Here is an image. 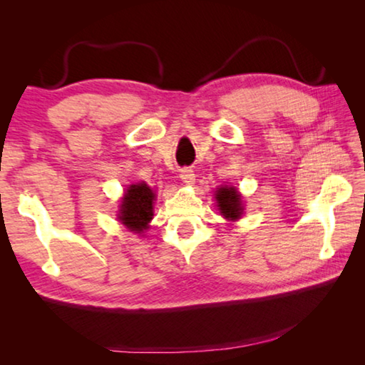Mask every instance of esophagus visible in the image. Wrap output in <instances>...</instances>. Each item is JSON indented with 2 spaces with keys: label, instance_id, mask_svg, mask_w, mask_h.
<instances>
[{
  "label": "esophagus",
  "instance_id": "esophagus-1",
  "mask_svg": "<svg viewBox=\"0 0 365 365\" xmlns=\"http://www.w3.org/2000/svg\"><path fill=\"white\" fill-rule=\"evenodd\" d=\"M180 178H182V182L187 183V185L195 183V174H193V170H191V169H183L180 172Z\"/></svg>",
  "mask_w": 365,
  "mask_h": 365
}]
</instances>
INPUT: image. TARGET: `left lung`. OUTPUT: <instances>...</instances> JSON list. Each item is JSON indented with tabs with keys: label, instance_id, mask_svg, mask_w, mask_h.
<instances>
[{
	"label": "left lung",
	"instance_id": "8db88e82",
	"mask_svg": "<svg viewBox=\"0 0 365 365\" xmlns=\"http://www.w3.org/2000/svg\"><path fill=\"white\" fill-rule=\"evenodd\" d=\"M215 200H217V206L220 209L222 215L225 219L237 220L243 212L242 206V196L235 187H222L215 191Z\"/></svg>",
	"mask_w": 365,
	"mask_h": 365
}]
</instances>
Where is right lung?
Instances as JSON below:
<instances>
[{
	"label": "right lung",
	"instance_id": "add662e5",
	"mask_svg": "<svg viewBox=\"0 0 365 365\" xmlns=\"http://www.w3.org/2000/svg\"><path fill=\"white\" fill-rule=\"evenodd\" d=\"M154 193L146 183L132 185L122 197L119 219L123 225L135 233H141L148 228L153 219Z\"/></svg>",
	"mask_w": 365,
	"mask_h": 365
}]
</instances>
